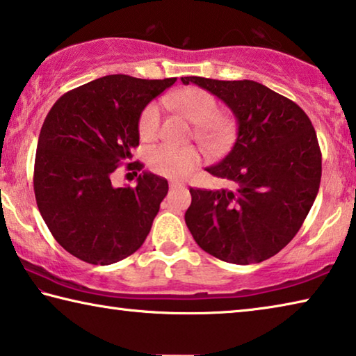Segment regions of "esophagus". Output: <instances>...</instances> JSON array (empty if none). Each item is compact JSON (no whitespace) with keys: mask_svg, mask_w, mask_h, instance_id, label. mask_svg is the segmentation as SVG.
<instances>
[{"mask_svg":"<svg viewBox=\"0 0 356 356\" xmlns=\"http://www.w3.org/2000/svg\"><path fill=\"white\" fill-rule=\"evenodd\" d=\"M182 186H184V184H180V182H170V188H171V190L182 188Z\"/></svg>","mask_w":356,"mask_h":356,"instance_id":"1","label":"esophagus"}]
</instances>
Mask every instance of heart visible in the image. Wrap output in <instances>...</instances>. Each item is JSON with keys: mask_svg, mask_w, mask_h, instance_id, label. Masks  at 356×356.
I'll use <instances>...</instances> for the list:
<instances>
[{"mask_svg": "<svg viewBox=\"0 0 356 356\" xmlns=\"http://www.w3.org/2000/svg\"><path fill=\"white\" fill-rule=\"evenodd\" d=\"M166 104L176 108L185 118L196 125V136L210 147H220L226 143L231 131V120L220 116L218 102L212 94L201 88H188L174 92L166 99ZM161 124V105L159 102L149 104L140 118V135L143 140L150 141L159 135ZM201 152L191 146L177 144H160L149 150L147 165L159 176L180 180L201 165Z\"/></svg>", "mask_w": 356, "mask_h": 356, "instance_id": "obj_1", "label": "heart"}]
</instances>
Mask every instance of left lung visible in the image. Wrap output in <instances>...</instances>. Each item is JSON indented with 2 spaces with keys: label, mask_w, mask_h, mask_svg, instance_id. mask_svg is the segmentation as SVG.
I'll list each match as a JSON object with an SVG mask.
<instances>
[{
  "label": "left lung",
  "mask_w": 356,
  "mask_h": 356,
  "mask_svg": "<svg viewBox=\"0 0 356 356\" xmlns=\"http://www.w3.org/2000/svg\"><path fill=\"white\" fill-rule=\"evenodd\" d=\"M182 83L221 99L238 125L227 155L206 170L234 188H190L186 226L221 261L262 262L291 242L314 204L322 177L316 130L295 102L261 83L202 76H182Z\"/></svg>",
  "instance_id": "8db88e82"
}]
</instances>
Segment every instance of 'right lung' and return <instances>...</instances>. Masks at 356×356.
<instances>
[{
    "label": "right lung",
    "mask_w": 356,
    "mask_h": 356,
    "mask_svg": "<svg viewBox=\"0 0 356 356\" xmlns=\"http://www.w3.org/2000/svg\"><path fill=\"white\" fill-rule=\"evenodd\" d=\"M176 78L106 75L56 100L40 129L34 195L56 242L81 261L110 265L144 243L168 180L141 172L135 186H113L120 165L138 174L141 113Z\"/></svg>",
    "instance_id": "add662e5"
}]
</instances>
